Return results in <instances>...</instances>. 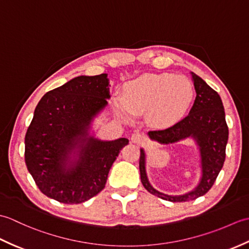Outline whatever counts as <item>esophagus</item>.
<instances>
[{
	"instance_id": "esophagus-1",
	"label": "esophagus",
	"mask_w": 249,
	"mask_h": 249,
	"mask_svg": "<svg viewBox=\"0 0 249 249\" xmlns=\"http://www.w3.org/2000/svg\"><path fill=\"white\" fill-rule=\"evenodd\" d=\"M145 140H146V136L142 133H135L131 135V141H133L134 143L141 144L143 143Z\"/></svg>"
}]
</instances>
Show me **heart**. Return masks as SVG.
Returning <instances> with one entry per match:
<instances>
[{
	"mask_svg": "<svg viewBox=\"0 0 249 249\" xmlns=\"http://www.w3.org/2000/svg\"><path fill=\"white\" fill-rule=\"evenodd\" d=\"M194 95V86L187 77L147 73L126 83L123 98L115 100V109L125 120L147 113L152 125L167 127L186 114Z\"/></svg>",
	"mask_w": 249,
	"mask_h": 249,
	"instance_id": "b5f03b06",
	"label": "heart"
}]
</instances>
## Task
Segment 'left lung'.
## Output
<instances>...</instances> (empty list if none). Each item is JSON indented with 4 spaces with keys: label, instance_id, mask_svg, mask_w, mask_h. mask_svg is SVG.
<instances>
[{
    "label": "left lung",
    "instance_id": "obj_1",
    "mask_svg": "<svg viewBox=\"0 0 249 249\" xmlns=\"http://www.w3.org/2000/svg\"><path fill=\"white\" fill-rule=\"evenodd\" d=\"M192 80L197 96L189 114L171 127L149 131V136L150 138L166 144L187 137L196 139L200 146L202 160V178L197 188L183 196H168L157 192L147 181L145 155L143 150L140 151L139 169L142 185L150 194L172 202L195 200L208 193L217 178L226 158L229 130L225 119L223 102L218 93L194 72H192Z\"/></svg>",
    "mask_w": 249,
    "mask_h": 249
}]
</instances>
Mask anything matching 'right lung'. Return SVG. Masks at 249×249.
<instances>
[{"mask_svg": "<svg viewBox=\"0 0 249 249\" xmlns=\"http://www.w3.org/2000/svg\"><path fill=\"white\" fill-rule=\"evenodd\" d=\"M107 75L80 76L46 93L24 138V160L40 192L67 204L82 203L105 188L111 166L128 139L87 138L93 116L107 105ZM79 146V160L67 167Z\"/></svg>", "mask_w": 249, "mask_h": 249, "instance_id": "1", "label": "right lung"}]
</instances>
